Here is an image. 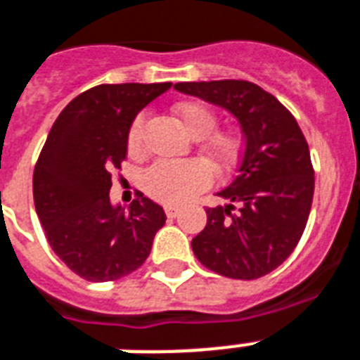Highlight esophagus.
<instances>
[{"label": "esophagus", "instance_id": "obj_1", "mask_svg": "<svg viewBox=\"0 0 360 360\" xmlns=\"http://www.w3.org/2000/svg\"><path fill=\"white\" fill-rule=\"evenodd\" d=\"M179 210L181 209L177 205H165V212L168 218H175V216L179 214Z\"/></svg>", "mask_w": 360, "mask_h": 360}]
</instances>
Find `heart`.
<instances>
[{"label":"heart","mask_w":360,"mask_h":360,"mask_svg":"<svg viewBox=\"0 0 360 360\" xmlns=\"http://www.w3.org/2000/svg\"><path fill=\"white\" fill-rule=\"evenodd\" d=\"M175 116L192 139H203L201 153L214 170H226L235 165L242 148L240 134L231 129H214L216 112L203 103H181ZM146 116L139 114L127 131V151L140 157L144 151ZM212 181L210 168L203 160H186L181 165H155L146 174V192L162 203H185L195 192L207 188Z\"/></svg>","instance_id":"obj_1"}]
</instances>
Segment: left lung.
<instances>
[{
  "mask_svg": "<svg viewBox=\"0 0 360 360\" xmlns=\"http://www.w3.org/2000/svg\"><path fill=\"white\" fill-rule=\"evenodd\" d=\"M175 89L231 110L242 125L238 174L207 207V226L192 240L201 264L231 279H259L288 259L305 231L314 168L296 118L259 84L244 79L177 83Z\"/></svg>",
  "mask_w": 360,
  "mask_h": 360,
  "instance_id": "1",
  "label": "left lung"
}]
</instances>
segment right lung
Masks as SVG:
<instances>
[{
    "mask_svg": "<svg viewBox=\"0 0 360 360\" xmlns=\"http://www.w3.org/2000/svg\"><path fill=\"white\" fill-rule=\"evenodd\" d=\"M172 83L98 84L55 120L33 174L34 209L55 255L86 281H116L150 257L162 207L136 192L129 212L110 203L112 172L127 157V131Z\"/></svg>",
    "mask_w": 360,
    "mask_h": 360,
    "instance_id": "obj_1",
    "label": "right lung"
}]
</instances>
